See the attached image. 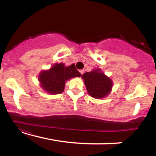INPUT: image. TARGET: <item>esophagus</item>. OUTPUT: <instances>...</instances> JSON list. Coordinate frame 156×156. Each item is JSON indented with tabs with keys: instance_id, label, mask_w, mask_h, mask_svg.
<instances>
[{
	"instance_id": "esophagus-1",
	"label": "esophagus",
	"mask_w": 156,
	"mask_h": 156,
	"mask_svg": "<svg viewBox=\"0 0 156 156\" xmlns=\"http://www.w3.org/2000/svg\"><path fill=\"white\" fill-rule=\"evenodd\" d=\"M80 74L83 75V73H84V70H83V69H80Z\"/></svg>"
}]
</instances>
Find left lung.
Here are the masks:
<instances>
[{
	"mask_svg": "<svg viewBox=\"0 0 156 156\" xmlns=\"http://www.w3.org/2000/svg\"><path fill=\"white\" fill-rule=\"evenodd\" d=\"M87 92L92 98H103L112 90L113 82L100 69L85 73L82 76Z\"/></svg>",
	"mask_w": 156,
	"mask_h": 156,
	"instance_id": "8db88e82",
	"label": "left lung"
}]
</instances>
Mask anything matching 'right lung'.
<instances>
[{"instance_id":"obj_1","label":"right lung","mask_w":156,"mask_h":156,"mask_svg":"<svg viewBox=\"0 0 156 156\" xmlns=\"http://www.w3.org/2000/svg\"><path fill=\"white\" fill-rule=\"evenodd\" d=\"M74 64L65 67L63 63L55 64L50 69L42 70L39 73V81L41 87L51 94L63 92L65 81L75 77H80Z\"/></svg>"}]
</instances>
